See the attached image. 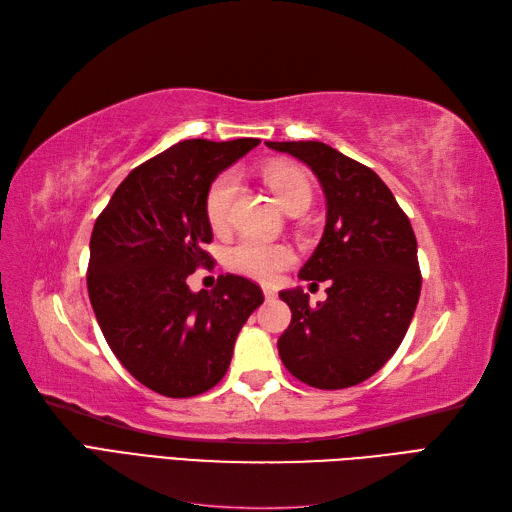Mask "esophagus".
<instances>
[{
  "label": "esophagus",
  "mask_w": 512,
  "mask_h": 512,
  "mask_svg": "<svg viewBox=\"0 0 512 512\" xmlns=\"http://www.w3.org/2000/svg\"><path fill=\"white\" fill-rule=\"evenodd\" d=\"M262 294H265V299H267V301H273V299L277 297L275 288H271V286H262Z\"/></svg>",
  "instance_id": "esophagus-1"
}]
</instances>
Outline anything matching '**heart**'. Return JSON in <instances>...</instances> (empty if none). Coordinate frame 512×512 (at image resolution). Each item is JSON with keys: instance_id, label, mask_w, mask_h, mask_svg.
Instances as JSON below:
<instances>
[{"instance_id": "heart-1", "label": "heart", "mask_w": 512, "mask_h": 512, "mask_svg": "<svg viewBox=\"0 0 512 512\" xmlns=\"http://www.w3.org/2000/svg\"><path fill=\"white\" fill-rule=\"evenodd\" d=\"M262 179L271 188L273 196L277 198L286 211L294 209H307L309 200H312V185L305 177L303 170L275 164L269 166ZM237 194V177L235 173H222L215 179L205 198V213L207 222L213 230H224L230 224V211L232 200ZM294 262L292 247L286 243L265 241L256 237H243L237 243H232L226 250V265L241 275L254 277L260 282H273L277 275L288 269Z\"/></svg>"}]
</instances>
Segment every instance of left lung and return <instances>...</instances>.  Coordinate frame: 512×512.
I'll list each match as a JSON object with an SVG mask.
<instances>
[{"instance_id":"1","label":"left lung","mask_w":512,"mask_h":512,"mask_svg":"<svg viewBox=\"0 0 512 512\" xmlns=\"http://www.w3.org/2000/svg\"><path fill=\"white\" fill-rule=\"evenodd\" d=\"M312 168L327 198V224L299 277L329 282L327 301L282 290L292 320L277 339L294 378L335 391L374 376L406 337L421 294L408 215L374 170L318 141L267 143Z\"/></svg>"}]
</instances>
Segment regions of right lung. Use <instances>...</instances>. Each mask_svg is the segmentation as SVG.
Here are the masks:
<instances>
[{"mask_svg": "<svg viewBox=\"0 0 512 512\" xmlns=\"http://www.w3.org/2000/svg\"><path fill=\"white\" fill-rule=\"evenodd\" d=\"M258 138L181 141L136 166L98 215L89 241L87 290L119 363L166 397H194L218 384L243 324L265 297L241 275L192 292L188 277L211 265L203 250L209 185Z\"/></svg>", "mask_w": 512, "mask_h": 512, "instance_id": "add662e5", "label": "right lung"}]
</instances>
